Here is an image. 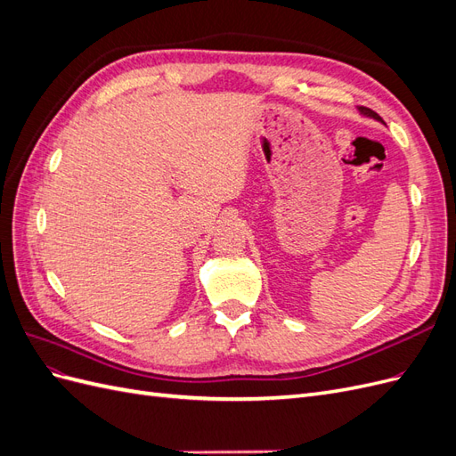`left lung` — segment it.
<instances>
[{
	"instance_id": "obj_1",
	"label": "left lung",
	"mask_w": 456,
	"mask_h": 456,
	"mask_svg": "<svg viewBox=\"0 0 456 456\" xmlns=\"http://www.w3.org/2000/svg\"><path fill=\"white\" fill-rule=\"evenodd\" d=\"M360 112L362 114H365V116H370V118H375V119H379V121H382V118L377 114V112H372L370 108H365V106H360Z\"/></svg>"
}]
</instances>
